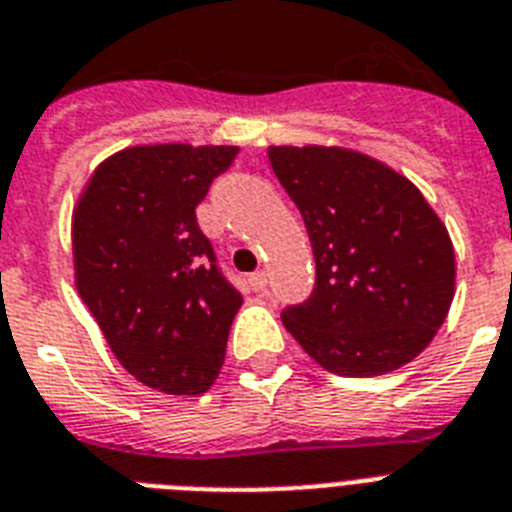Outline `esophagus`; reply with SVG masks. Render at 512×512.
Returning a JSON list of instances; mask_svg holds the SVG:
<instances>
[{
  "label": "esophagus",
  "instance_id": "esophagus-1",
  "mask_svg": "<svg viewBox=\"0 0 512 512\" xmlns=\"http://www.w3.org/2000/svg\"><path fill=\"white\" fill-rule=\"evenodd\" d=\"M251 287L256 290V293H261V290H266V285H269V280H266V272H253L251 274Z\"/></svg>",
  "mask_w": 512,
  "mask_h": 512
}]
</instances>
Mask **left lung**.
<instances>
[{
    "label": "left lung",
    "mask_w": 512,
    "mask_h": 512,
    "mask_svg": "<svg viewBox=\"0 0 512 512\" xmlns=\"http://www.w3.org/2000/svg\"><path fill=\"white\" fill-rule=\"evenodd\" d=\"M316 259V285L282 324L340 377H379L421 353L455 295V251L421 190L366 154L269 146Z\"/></svg>",
    "instance_id": "obj_1"
}]
</instances>
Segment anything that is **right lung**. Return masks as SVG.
Segmentation results:
<instances>
[{
    "label": "right lung",
    "mask_w": 512,
    "mask_h": 512,
    "mask_svg": "<svg viewBox=\"0 0 512 512\" xmlns=\"http://www.w3.org/2000/svg\"><path fill=\"white\" fill-rule=\"evenodd\" d=\"M235 146H133L96 167L73 214L75 285L109 348L151 390L201 395L243 295L196 219Z\"/></svg>",
    "instance_id": "obj_1"
}]
</instances>
